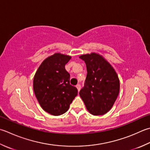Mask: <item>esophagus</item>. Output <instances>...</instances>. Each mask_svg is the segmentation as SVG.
I'll list each match as a JSON object with an SVG mask.
<instances>
[{
    "label": "esophagus",
    "mask_w": 150,
    "mask_h": 150,
    "mask_svg": "<svg viewBox=\"0 0 150 150\" xmlns=\"http://www.w3.org/2000/svg\"><path fill=\"white\" fill-rule=\"evenodd\" d=\"M76 87H77V88L78 91H80V90H81V87L80 84H77V86H76Z\"/></svg>",
    "instance_id": "1"
}]
</instances>
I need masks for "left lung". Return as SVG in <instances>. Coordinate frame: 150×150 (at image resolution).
<instances>
[{
	"mask_svg": "<svg viewBox=\"0 0 150 150\" xmlns=\"http://www.w3.org/2000/svg\"><path fill=\"white\" fill-rule=\"evenodd\" d=\"M79 58L86 65L87 75L79 92L90 114L103 115L112 107L120 92V81L115 70L99 54L92 52Z\"/></svg>",
	"mask_w": 150,
	"mask_h": 150,
	"instance_id": "obj_1",
	"label": "left lung"
}]
</instances>
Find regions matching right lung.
<instances>
[{"mask_svg":"<svg viewBox=\"0 0 150 150\" xmlns=\"http://www.w3.org/2000/svg\"><path fill=\"white\" fill-rule=\"evenodd\" d=\"M71 57L55 53L43 61L33 81V88L43 109L53 116L67 112L76 96L77 88L69 83L70 75L65 65Z\"/></svg>","mask_w":150,"mask_h":150,"instance_id":"right-lung-1","label":"right lung"}]
</instances>
